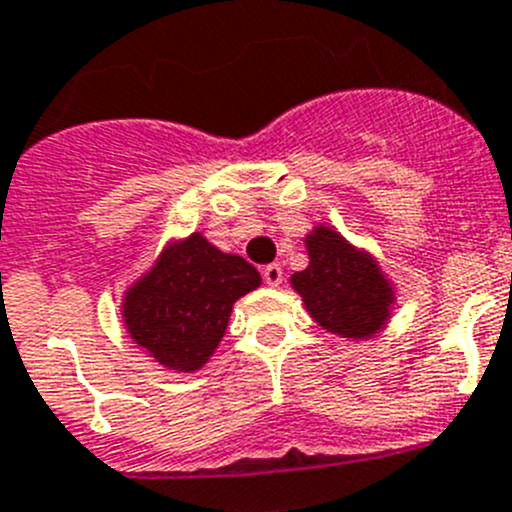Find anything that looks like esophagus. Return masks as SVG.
Returning <instances> with one entry per match:
<instances>
[{
	"mask_svg": "<svg viewBox=\"0 0 512 512\" xmlns=\"http://www.w3.org/2000/svg\"><path fill=\"white\" fill-rule=\"evenodd\" d=\"M264 281L269 286H279L284 281V271H281L279 264H269L264 269Z\"/></svg>",
	"mask_w": 512,
	"mask_h": 512,
	"instance_id": "34e87169",
	"label": "esophagus"
}]
</instances>
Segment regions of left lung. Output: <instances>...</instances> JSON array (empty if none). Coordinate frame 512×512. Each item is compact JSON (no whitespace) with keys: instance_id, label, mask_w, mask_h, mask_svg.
Segmentation results:
<instances>
[{"instance_id":"left-lung-1","label":"left lung","mask_w":512,"mask_h":512,"mask_svg":"<svg viewBox=\"0 0 512 512\" xmlns=\"http://www.w3.org/2000/svg\"><path fill=\"white\" fill-rule=\"evenodd\" d=\"M304 246L309 266L291 276V286L311 319L349 342L377 337L392 319L397 301L379 261L326 223L306 233Z\"/></svg>"}]
</instances>
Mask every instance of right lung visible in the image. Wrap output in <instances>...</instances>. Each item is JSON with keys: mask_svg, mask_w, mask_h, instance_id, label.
<instances>
[{"mask_svg": "<svg viewBox=\"0 0 512 512\" xmlns=\"http://www.w3.org/2000/svg\"><path fill=\"white\" fill-rule=\"evenodd\" d=\"M259 286L261 274L246 259L196 231L170 241L128 286L125 332L160 367L198 372L221 344L233 304Z\"/></svg>", "mask_w": 512, "mask_h": 512, "instance_id": "right-lung-1", "label": "right lung"}]
</instances>
